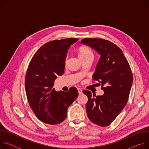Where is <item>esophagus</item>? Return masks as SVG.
Masks as SVG:
<instances>
[{"mask_svg": "<svg viewBox=\"0 0 149 149\" xmlns=\"http://www.w3.org/2000/svg\"><path fill=\"white\" fill-rule=\"evenodd\" d=\"M77 90H78V93H79V95H80V94H81L82 93V90L81 88H77Z\"/></svg>", "mask_w": 149, "mask_h": 149, "instance_id": "esophagus-1", "label": "esophagus"}]
</instances>
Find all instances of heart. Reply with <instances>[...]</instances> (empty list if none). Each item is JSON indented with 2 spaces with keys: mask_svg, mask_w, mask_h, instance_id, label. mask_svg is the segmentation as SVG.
<instances>
[{
  "mask_svg": "<svg viewBox=\"0 0 149 149\" xmlns=\"http://www.w3.org/2000/svg\"><path fill=\"white\" fill-rule=\"evenodd\" d=\"M78 56L80 59L82 60L90 56H93V53L90 48L86 46H82L78 49Z\"/></svg>",
  "mask_w": 149,
  "mask_h": 149,
  "instance_id": "heart-1",
  "label": "heart"
}]
</instances>
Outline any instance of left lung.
<instances>
[{
    "instance_id": "8db88e82",
    "label": "left lung",
    "mask_w": 149,
    "mask_h": 149,
    "mask_svg": "<svg viewBox=\"0 0 149 149\" xmlns=\"http://www.w3.org/2000/svg\"><path fill=\"white\" fill-rule=\"evenodd\" d=\"M81 43L93 48L101 56L93 79L99 82L104 92L95 98L91 91H83L88 97L87 116L93 123L108 126L128 101L133 83L132 72L121 49L113 42L101 38H84Z\"/></svg>"
}]
</instances>
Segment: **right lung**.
Segmentation results:
<instances>
[{"label":"right lung","instance_id":"add662e5","mask_svg":"<svg viewBox=\"0 0 149 149\" xmlns=\"http://www.w3.org/2000/svg\"><path fill=\"white\" fill-rule=\"evenodd\" d=\"M78 38L54 40L42 45L32 57L25 76L26 97L36 117L55 125L64 120L67 109L78 95L77 89L56 92L53 88L58 75L64 72L65 58L70 46Z\"/></svg>","mask_w":149,"mask_h":149}]
</instances>
